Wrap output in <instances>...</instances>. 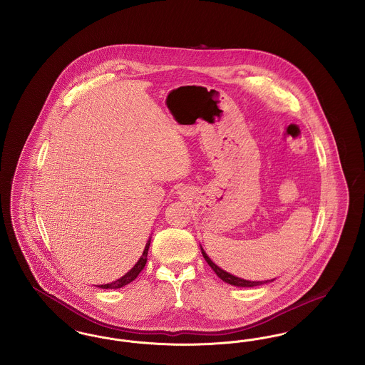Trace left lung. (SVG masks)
<instances>
[{
	"label": "left lung",
	"instance_id": "obj_1",
	"mask_svg": "<svg viewBox=\"0 0 365 365\" xmlns=\"http://www.w3.org/2000/svg\"><path fill=\"white\" fill-rule=\"evenodd\" d=\"M201 252H202V256H204V259L205 261L208 262L209 267L215 271V274L219 277V278L222 279V280H225L226 283H230V284H232V286H238V287H255V286H260V284H264V283H268V282H271V280H274V279H271V280H262V282H255V280H246V279L238 278V277H234V275H231V274H228L226 271H223L222 268H219L213 261L209 259L208 256H207V253L204 252V249L201 247Z\"/></svg>",
	"mask_w": 365,
	"mask_h": 365
}]
</instances>
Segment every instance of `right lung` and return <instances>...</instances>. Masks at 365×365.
<instances>
[{"mask_svg":"<svg viewBox=\"0 0 365 365\" xmlns=\"http://www.w3.org/2000/svg\"><path fill=\"white\" fill-rule=\"evenodd\" d=\"M149 246H150V240L148 241L146 243V246H145V250H143V253H142V256H140V259H139L138 262L124 275L120 279H118V280H115V282H112V283H106V284H101V286H98L100 289H120L123 286H125V284H128V283H131L133 280H135V278L138 277L139 272L143 269V267H145V264H146V261H148V250H149Z\"/></svg>","mask_w":365,"mask_h":365,"instance_id":"right-lung-1","label":"right lung"}]
</instances>
